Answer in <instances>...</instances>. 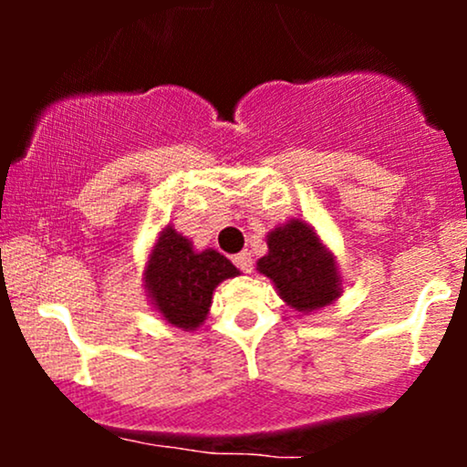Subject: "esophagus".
Returning a JSON list of instances; mask_svg holds the SVG:
<instances>
[{
    "label": "esophagus",
    "instance_id": "1",
    "mask_svg": "<svg viewBox=\"0 0 467 467\" xmlns=\"http://www.w3.org/2000/svg\"><path fill=\"white\" fill-rule=\"evenodd\" d=\"M233 261H234V265H237L241 272L250 275V272H252V254H250L248 250H244V252H239V254H234Z\"/></svg>",
    "mask_w": 467,
    "mask_h": 467
}]
</instances>
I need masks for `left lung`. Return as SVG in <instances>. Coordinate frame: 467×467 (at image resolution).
Wrapping results in <instances>:
<instances>
[{"label": "left lung", "instance_id": "8db88e82", "mask_svg": "<svg viewBox=\"0 0 467 467\" xmlns=\"http://www.w3.org/2000/svg\"><path fill=\"white\" fill-rule=\"evenodd\" d=\"M256 270L275 283L283 303L301 314L323 309L342 294L334 252L303 219H289L267 233V254L256 261Z\"/></svg>", "mask_w": 467, "mask_h": 467}]
</instances>
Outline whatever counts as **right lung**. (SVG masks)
Masks as SVG:
<instances>
[{
	"label": "right lung",
	"mask_w": 467,
	"mask_h": 467,
	"mask_svg": "<svg viewBox=\"0 0 467 467\" xmlns=\"http://www.w3.org/2000/svg\"><path fill=\"white\" fill-rule=\"evenodd\" d=\"M239 270L222 252L195 250L173 226L162 228L147 256L142 281L151 305L169 325L195 331L211 312L213 292Z\"/></svg>",
	"instance_id": "add662e5"
}]
</instances>
